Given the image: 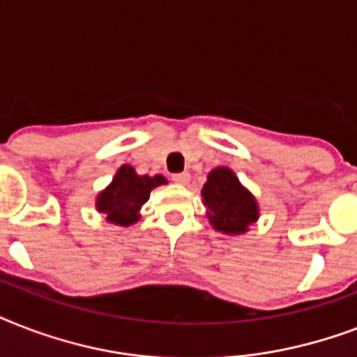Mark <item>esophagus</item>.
<instances>
[{
	"mask_svg": "<svg viewBox=\"0 0 357 357\" xmlns=\"http://www.w3.org/2000/svg\"><path fill=\"white\" fill-rule=\"evenodd\" d=\"M190 179V174L189 172H179V174H174L172 176V181L178 185H187Z\"/></svg>",
	"mask_w": 357,
	"mask_h": 357,
	"instance_id": "esophagus-1",
	"label": "esophagus"
}]
</instances>
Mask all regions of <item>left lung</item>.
Masks as SVG:
<instances>
[{
  "instance_id": "1",
  "label": "left lung",
  "mask_w": 357,
  "mask_h": 357,
  "mask_svg": "<svg viewBox=\"0 0 357 357\" xmlns=\"http://www.w3.org/2000/svg\"><path fill=\"white\" fill-rule=\"evenodd\" d=\"M202 204L213 228L224 235H244L259 218L255 196L228 167L213 168L202 187Z\"/></svg>"
}]
</instances>
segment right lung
Masks as SVG:
<instances>
[{
  "instance_id": "1",
  "label": "right lung",
  "mask_w": 357,
  "mask_h": 357,
  "mask_svg": "<svg viewBox=\"0 0 357 357\" xmlns=\"http://www.w3.org/2000/svg\"><path fill=\"white\" fill-rule=\"evenodd\" d=\"M168 183L161 174L139 176L133 167L122 165L116 170L113 181L96 196V209L105 215V220L114 226L128 228L140 218V209L150 192L159 185Z\"/></svg>"
}]
</instances>
